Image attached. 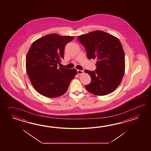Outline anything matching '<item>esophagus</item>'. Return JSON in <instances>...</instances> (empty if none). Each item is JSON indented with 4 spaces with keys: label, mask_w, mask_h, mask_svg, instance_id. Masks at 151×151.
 <instances>
[{
    "label": "esophagus",
    "mask_w": 151,
    "mask_h": 151,
    "mask_svg": "<svg viewBox=\"0 0 151 151\" xmlns=\"http://www.w3.org/2000/svg\"><path fill=\"white\" fill-rule=\"evenodd\" d=\"M77 72H78V74H79V75L83 74V73H84L83 70H78Z\"/></svg>",
    "instance_id": "34e87169"
}]
</instances>
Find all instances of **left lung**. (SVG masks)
Returning a JSON list of instances; mask_svg holds the SVG:
<instances>
[{"mask_svg": "<svg viewBox=\"0 0 151 151\" xmlns=\"http://www.w3.org/2000/svg\"><path fill=\"white\" fill-rule=\"evenodd\" d=\"M78 40L84 46L89 59L96 60L95 71L85 70L91 78L85 86L88 92L105 96L118 87L125 73V53L119 39L102 31L79 35Z\"/></svg>", "mask_w": 151, "mask_h": 151, "instance_id": "left-lung-1", "label": "left lung"}]
</instances>
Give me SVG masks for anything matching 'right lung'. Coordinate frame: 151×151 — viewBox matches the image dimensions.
Instances as JSON below:
<instances>
[{
    "instance_id": "1",
    "label": "right lung",
    "mask_w": 151,
    "mask_h": 151,
    "mask_svg": "<svg viewBox=\"0 0 151 151\" xmlns=\"http://www.w3.org/2000/svg\"><path fill=\"white\" fill-rule=\"evenodd\" d=\"M73 36L50 34L36 40L26 58V70L32 86L39 93L57 98L66 93L77 74L76 69L58 68L64 58L65 47Z\"/></svg>"
}]
</instances>
